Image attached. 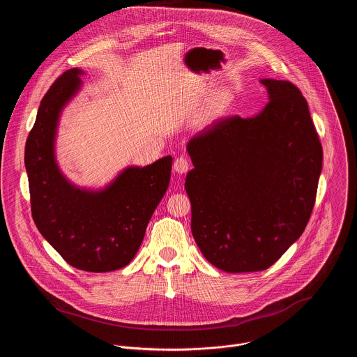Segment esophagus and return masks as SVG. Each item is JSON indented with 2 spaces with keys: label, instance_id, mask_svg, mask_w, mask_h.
<instances>
[{
  "label": "esophagus",
  "instance_id": "34e87169",
  "mask_svg": "<svg viewBox=\"0 0 357 357\" xmlns=\"http://www.w3.org/2000/svg\"><path fill=\"white\" fill-rule=\"evenodd\" d=\"M188 169H190V163H188V160H187L184 156L177 158V159L174 160V163H173V170H174L177 174H184V173L188 172Z\"/></svg>",
  "mask_w": 357,
  "mask_h": 357
}]
</instances>
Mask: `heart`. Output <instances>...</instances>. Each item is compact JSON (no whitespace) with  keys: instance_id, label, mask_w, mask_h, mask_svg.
<instances>
[{"instance_id":"obj_1","label":"heart","mask_w":357,"mask_h":357,"mask_svg":"<svg viewBox=\"0 0 357 357\" xmlns=\"http://www.w3.org/2000/svg\"><path fill=\"white\" fill-rule=\"evenodd\" d=\"M235 102V95L229 88H220L210 93L194 116V123L199 129H208L221 122Z\"/></svg>"}]
</instances>
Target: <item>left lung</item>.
Segmentation results:
<instances>
[{
  "instance_id": "left-lung-1",
  "label": "left lung",
  "mask_w": 357,
  "mask_h": 357,
  "mask_svg": "<svg viewBox=\"0 0 357 357\" xmlns=\"http://www.w3.org/2000/svg\"><path fill=\"white\" fill-rule=\"evenodd\" d=\"M259 82L269 102L258 114L224 119L187 144L191 231L204 258L229 273L265 271L303 235L321 172L300 89Z\"/></svg>"
}]
</instances>
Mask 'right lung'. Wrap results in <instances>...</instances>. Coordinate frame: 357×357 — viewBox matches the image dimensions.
I'll return each instance as SVG.
<instances>
[{"mask_svg": "<svg viewBox=\"0 0 357 357\" xmlns=\"http://www.w3.org/2000/svg\"><path fill=\"white\" fill-rule=\"evenodd\" d=\"M81 68L60 75L41 100L27 137L24 165L31 213L41 235L71 266L111 272L137 253L156 206L170 181L173 158L147 166H128L105 187L75 185L56 159L59 121L82 88Z\"/></svg>", "mask_w": 357, "mask_h": 357, "instance_id": "1", "label": "right lung"}]
</instances>
